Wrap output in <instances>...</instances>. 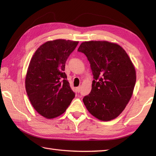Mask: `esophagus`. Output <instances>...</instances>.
I'll list each match as a JSON object with an SVG mask.
<instances>
[{"mask_svg": "<svg viewBox=\"0 0 156 156\" xmlns=\"http://www.w3.org/2000/svg\"><path fill=\"white\" fill-rule=\"evenodd\" d=\"M81 90V87H78L76 88V91H77L78 92H80Z\"/></svg>", "mask_w": 156, "mask_h": 156, "instance_id": "obj_1", "label": "esophagus"}]
</instances>
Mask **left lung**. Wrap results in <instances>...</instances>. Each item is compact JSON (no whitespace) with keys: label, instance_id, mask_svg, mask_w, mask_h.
<instances>
[{"label":"left lung","instance_id":"1","mask_svg":"<svg viewBox=\"0 0 156 156\" xmlns=\"http://www.w3.org/2000/svg\"><path fill=\"white\" fill-rule=\"evenodd\" d=\"M87 56L93 74L90 93L83 98L91 115L111 121L120 115L132 96L136 72L120 45L106 41L82 43L78 49Z\"/></svg>","mask_w":156,"mask_h":156}]
</instances>
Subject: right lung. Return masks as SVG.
Returning <instances> with one entry per match:
<instances>
[{"mask_svg": "<svg viewBox=\"0 0 156 156\" xmlns=\"http://www.w3.org/2000/svg\"><path fill=\"white\" fill-rule=\"evenodd\" d=\"M78 44L65 39L49 41L33 55L25 88L32 106L43 117L53 119L63 114L75 97L64 70L66 60Z\"/></svg>", "mask_w": 156, "mask_h": 156, "instance_id": "right-lung-1", "label": "right lung"}]
</instances>
